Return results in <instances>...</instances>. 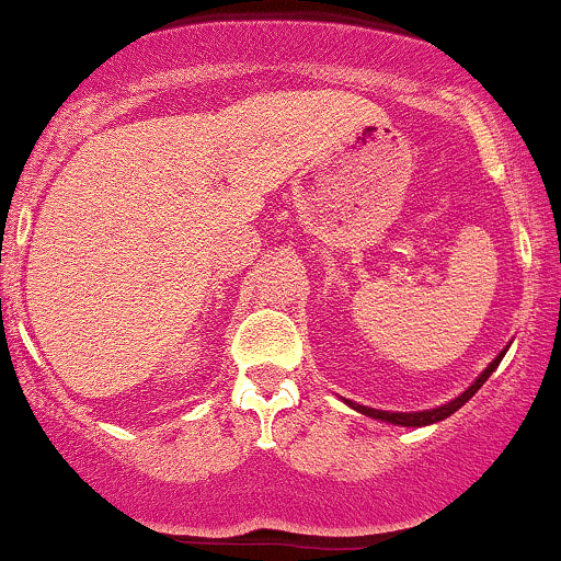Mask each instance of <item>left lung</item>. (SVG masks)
<instances>
[{"label":"left lung","instance_id":"obj_1","mask_svg":"<svg viewBox=\"0 0 561 561\" xmlns=\"http://www.w3.org/2000/svg\"><path fill=\"white\" fill-rule=\"evenodd\" d=\"M506 354V348L502 354H499L496 359L491 362L489 367H485L483 370V375H480V378L476 380V383H472L470 388H467L465 393H459L457 399H451L449 404H440V407H436V410H423V412H383V410H373V407H362V404H354V401H348L346 399V404L352 407V410H357V412H362V414H367V417H373V420H383V423H391V425H401V427H423V425H433V423H440V420H446L449 417V414H454L459 410V407H465L467 401H470L472 397H476L478 393V388L485 383V380L491 378V373L496 370L499 367V362H502V357Z\"/></svg>","mask_w":561,"mask_h":561}]
</instances>
